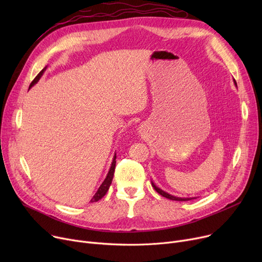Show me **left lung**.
<instances>
[{"instance_id":"8db88e82","label":"left lung","mask_w":262,"mask_h":262,"mask_svg":"<svg viewBox=\"0 0 262 262\" xmlns=\"http://www.w3.org/2000/svg\"><path fill=\"white\" fill-rule=\"evenodd\" d=\"M233 84H235V86L237 87V82H236V80L233 79ZM152 186H153V188L158 192V193L160 194V195H162L163 198H167V199H169V200H172V201H180V202H185V201H190V200H193V199H196V198H178V196H175V195H172V194H170V193H168V192H166V191H163L162 189H160L159 187H157L153 182H152Z\"/></svg>"}]
</instances>
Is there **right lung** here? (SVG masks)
Wrapping results in <instances>:
<instances>
[{"label": "right lung", "instance_id": "obj_1", "mask_svg": "<svg viewBox=\"0 0 262 262\" xmlns=\"http://www.w3.org/2000/svg\"><path fill=\"white\" fill-rule=\"evenodd\" d=\"M47 68L48 67H46V68H43L42 70L40 71V73L35 77V79L32 81V84L30 85V89L34 86V85H36L37 82L39 81V79L41 78V76L43 75V73H45V71L47 70ZM116 158H117V154H115V156H114V158H113V162H112V166H110V168H109V171H108V173H107V175H106V177H105V180H104V182L102 183V185L100 186V188L98 189V191L95 192V194L93 195V198L91 199V203H94V202H98V201H100L106 193H107V191H108V189H109V187H110V185H112V182H113V178H114V173H115V168H116Z\"/></svg>", "mask_w": 262, "mask_h": 262}]
</instances>
